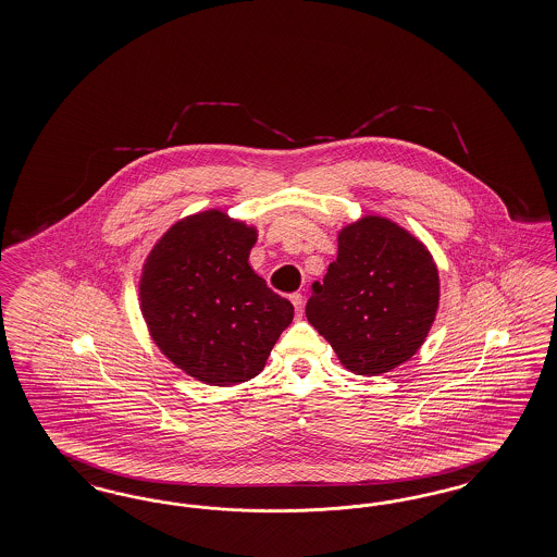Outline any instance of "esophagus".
Here are the masks:
<instances>
[{
    "instance_id": "34e87169",
    "label": "esophagus",
    "mask_w": 557,
    "mask_h": 557,
    "mask_svg": "<svg viewBox=\"0 0 557 557\" xmlns=\"http://www.w3.org/2000/svg\"><path fill=\"white\" fill-rule=\"evenodd\" d=\"M289 300H292V305H294V309H296V312L300 314V312H302V309H305V296H302L300 292H294V294L289 296Z\"/></svg>"
}]
</instances>
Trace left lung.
I'll return each mask as SVG.
<instances>
[{"label": "left lung", "mask_w": 557, "mask_h": 557, "mask_svg": "<svg viewBox=\"0 0 557 557\" xmlns=\"http://www.w3.org/2000/svg\"><path fill=\"white\" fill-rule=\"evenodd\" d=\"M440 307L426 246L398 223L364 215L337 234V259L312 284L307 319L357 375L389 373L423 346Z\"/></svg>", "instance_id": "1"}]
</instances>
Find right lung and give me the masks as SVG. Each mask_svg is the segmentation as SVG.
<instances>
[{"instance_id": "right-lung-1", "label": "right lung", "mask_w": 557, "mask_h": 557, "mask_svg": "<svg viewBox=\"0 0 557 557\" xmlns=\"http://www.w3.org/2000/svg\"><path fill=\"white\" fill-rule=\"evenodd\" d=\"M257 230L209 209L174 223L149 252L138 298L157 348L209 385L257 377L294 317L248 265Z\"/></svg>"}]
</instances>
